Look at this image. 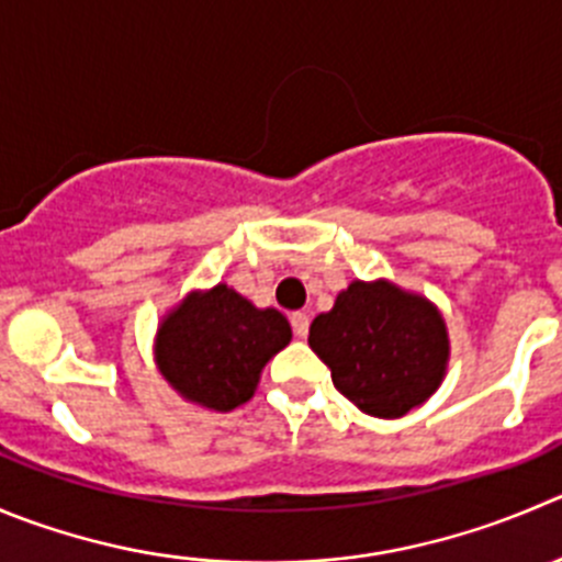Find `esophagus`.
<instances>
[{"label": "esophagus", "mask_w": 562, "mask_h": 562, "mask_svg": "<svg viewBox=\"0 0 562 562\" xmlns=\"http://www.w3.org/2000/svg\"><path fill=\"white\" fill-rule=\"evenodd\" d=\"M290 323H292V330H295L297 339H306V336H308V314L306 312H295L290 317Z\"/></svg>", "instance_id": "esophagus-1"}]
</instances>
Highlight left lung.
I'll return each mask as SVG.
<instances>
[{"label": "left lung", "instance_id": "1", "mask_svg": "<svg viewBox=\"0 0 562 562\" xmlns=\"http://www.w3.org/2000/svg\"><path fill=\"white\" fill-rule=\"evenodd\" d=\"M308 345L356 408L397 419L425 403L447 375V323L427 297L381 281H352L314 317Z\"/></svg>", "mask_w": 562, "mask_h": 562}]
</instances>
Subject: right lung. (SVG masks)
<instances>
[{"label": "right lung", "instance_id": "right-lung-1", "mask_svg": "<svg viewBox=\"0 0 562 562\" xmlns=\"http://www.w3.org/2000/svg\"><path fill=\"white\" fill-rule=\"evenodd\" d=\"M292 339L286 317L232 286L190 292L157 328V367L184 400L234 411L254 397L265 364Z\"/></svg>", "mask_w": 562, "mask_h": 562}]
</instances>
